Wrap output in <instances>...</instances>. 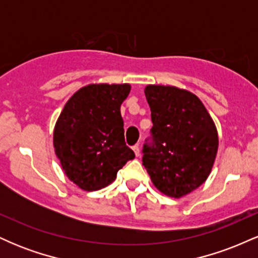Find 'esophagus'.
I'll return each instance as SVG.
<instances>
[{"mask_svg":"<svg viewBox=\"0 0 258 258\" xmlns=\"http://www.w3.org/2000/svg\"><path fill=\"white\" fill-rule=\"evenodd\" d=\"M133 152H135V154H136V156H139V154H141V150H139V146L137 144V146H133Z\"/></svg>","mask_w":258,"mask_h":258,"instance_id":"34e87169","label":"esophagus"}]
</instances>
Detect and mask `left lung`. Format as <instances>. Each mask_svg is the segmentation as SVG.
Returning a JSON list of instances; mask_svg holds the SVG:
<instances>
[{
	"instance_id": "left-lung-1",
	"label": "left lung",
	"mask_w": 258,
	"mask_h": 258,
	"mask_svg": "<svg viewBox=\"0 0 258 258\" xmlns=\"http://www.w3.org/2000/svg\"><path fill=\"white\" fill-rule=\"evenodd\" d=\"M150 137L143 165L154 185L172 198L189 194L205 182L218 149L217 130L201 100L173 86L149 85Z\"/></svg>"
}]
</instances>
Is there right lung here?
Returning a JSON list of instances; mask_svg holds the SVG:
<instances>
[{
  "mask_svg": "<svg viewBox=\"0 0 258 258\" xmlns=\"http://www.w3.org/2000/svg\"><path fill=\"white\" fill-rule=\"evenodd\" d=\"M131 86L88 85L67 102L53 133L55 154L65 174L87 191L116 178L135 153L125 143L120 106Z\"/></svg>",
  "mask_w": 258,
  "mask_h": 258,
  "instance_id": "1",
  "label": "right lung"
}]
</instances>
